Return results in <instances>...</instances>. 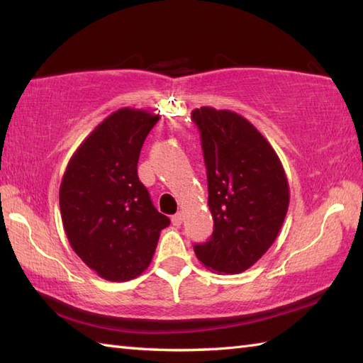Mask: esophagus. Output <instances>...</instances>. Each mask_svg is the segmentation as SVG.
I'll return each mask as SVG.
<instances>
[{
  "mask_svg": "<svg viewBox=\"0 0 363 363\" xmlns=\"http://www.w3.org/2000/svg\"><path fill=\"white\" fill-rule=\"evenodd\" d=\"M172 221L174 226H181L182 225V213H174L172 217Z\"/></svg>",
  "mask_w": 363,
  "mask_h": 363,
  "instance_id": "1",
  "label": "esophagus"
}]
</instances>
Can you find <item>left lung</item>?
Segmentation results:
<instances>
[{"mask_svg":"<svg viewBox=\"0 0 363 363\" xmlns=\"http://www.w3.org/2000/svg\"><path fill=\"white\" fill-rule=\"evenodd\" d=\"M207 169L213 233L194 246L218 273L252 267L276 240L289 209V182L267 138L242 115L201 107L191 112Z\"/></svg>","mask_w":363,"mask_h":363,"instance_id":"8db88e82","label":"left lung"}]
</instances>
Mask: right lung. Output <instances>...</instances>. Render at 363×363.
<instances>
[{"instance_id":"1","label":"right lung","mask_w":363,"mask_h":363,"mask_svg":"<svg viewBox=\"0 0 363 363\" xmlns=\"http://www.w3.org/2000/svg\"><path fill=\"white\" fill-rule=\"evenodd\" d=\"M159 115L120 109L94 129L67 165L59 191L68 242L107 281H129L148 268L169 218L152 206L137 164Z\"/></svg>"}]
</instances>
